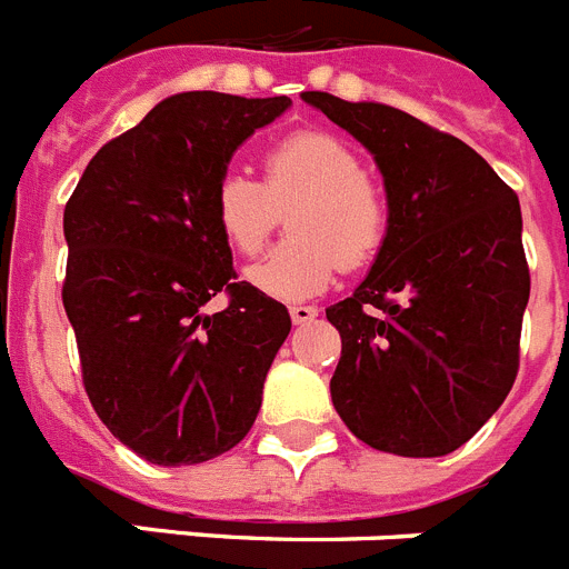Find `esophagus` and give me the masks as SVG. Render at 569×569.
Returning a JSON list of instances; mask_svg holds the SVG:
<instances>
[{
    "label": "esophagus",
    "mask_w": 569,
    "mask_h": 569,
    "mask_svg": "<svg viewBox=\"0 0 569 569\" xmlns=\"http://www.w3.org/2000/svg\"><path fill=\"white\" fill-rule=\"evenodd\" d=\"M289 315L295 323H312V320L318 318V309H315V306H291Z\"/></svg>",
    "instance_id": "34e87169"
}]
</instances>
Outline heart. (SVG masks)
<instances>
[{
  "instance_id": "b5f03b06",
  "label": "heart",
  "mask_w": 569,
  "mask_h": 569,
  "mask_svg": "<svg viewBox=\"0 0 569 569\" xmlns=\"http://www.w3.org/2000/svg\"><path fill=\"white\" fill-rule=\"evenodd\" d=\"M289 216L283 246L249 269V283L278 300L323 295L343 269H363L389 237L392 211L358 151L340 137L303 128L263 154V182L229 171L217 182L211 214L220 237L243 257L263 249L280 214Z\"/></svg>"
}]
</instances>
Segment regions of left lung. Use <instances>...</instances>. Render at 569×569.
Here are the masks:
<instances>
[{
	"mask_svg": "<svg viewBox=\"0 0 569 569\" xmlns=\"http://www.w3.org/2000/svg\"><path fill=\"white\" fill-rule=\"evenodd\" d=\"M303 100L372 151L392 211L367 280L326 309L340 332L335 409L380 452L447 456L516 383L530 300L516 191L412 113L323 91Z\"/></svg>",
	"mask_w": 569,
	"mask_h": 569,
	"instance_id": "obj_1",
	"label": "left lung"
}]
</instances>
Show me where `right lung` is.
<instances>
[{
  "mask_svg": "<svg viewBox=\"0 0 569 569\" xmlns=\"http://www.w3.org/2000/svg\"><path fill=\"white\" fill-rule=\"evenodd\" d=\"M289 97L189 91L93 154L66 206L62 303L93 412L160 467L243 441L291 329L286 306L237 280L211 197L231 154ZM223 290L230 306L202 316Z\"/></svg>",
  "mask_w": 569,
  "mask_h": 569,
  "instance_id": "obj_1",
  "label": "right lung"
}]
</instances>
